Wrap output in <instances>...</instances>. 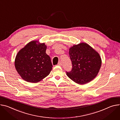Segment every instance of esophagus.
I'll use <instances>...</instances> for the list:
<instances>
[{"label":"esophagus","instance_id":"34e87169","mask_svg":"<svg viewBox=\"0 0 120 120\" xmlns=\"http://www.w3.org/2000/svg\"><path fill=\"white\" fill-rule=\"evenodd\" d=\"M62 63H61V62H59L58 63V66H62Z\"/></svg>","mask_w":120,"mask_h":120}]
</instances>
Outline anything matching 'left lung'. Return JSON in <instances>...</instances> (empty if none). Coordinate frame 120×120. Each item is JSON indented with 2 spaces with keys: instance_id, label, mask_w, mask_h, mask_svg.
Segmentation results:
<instances>
[{
  "instance_id": "obj_1",
  "label": "left lung",
  "mask_w": 120,
  "mask_h": 120,
  "mask_svg": "<svg viewBox=\"0 0 120 120\" xmlns=\"http://www.w3.org/2000/svg\"><path fill=\"white\" fill-rule=\"evenodd\" d=\"M69 54L72 69L67 72L68 78L80 85L88 83L95 78L101 65L99 53L88 44L82 42L70 48Z\"/></svg>"
}]
</instances>
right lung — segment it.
<instances>
[{
	"label": "right lung",
	"instance_id": "add662e5",
	"mask_svg": "<svg viewBox=\"0 0 120 120\" xmlns=\"http://www.w3.org/2000/svg\"><path fill=\"white\" fill-rule=\"evenodd\" d=\"M46 48L45 43L32 41L18 52L15 67L23 79L37 83L50 74L52 65L50 56L46 53Z\"/></svg>",
	"mask_w": 120,
	"mask_h": 120
}]
</instances>
